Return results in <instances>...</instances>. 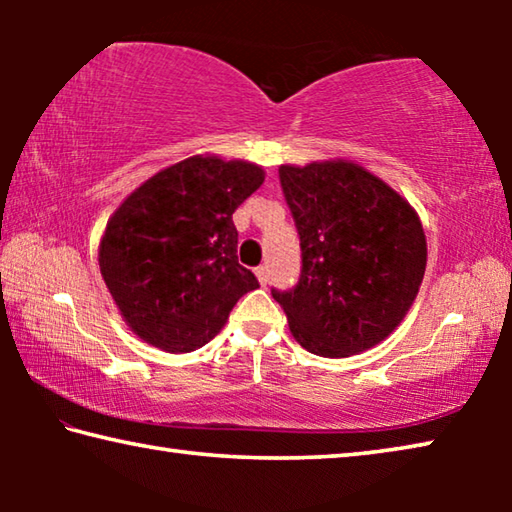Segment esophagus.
<instances>
[{"instance_id": "obj_1", "label": "esophagus", "mask_w": 512, "mask_h": 512, "mask_svg": "<svg viewBox=\"0 0 512 512\" xmlns=\"http://www.w3.org/2000/svg\"><path fill=\"white\" fill-rule=\"evenodd\" d=\"M255 275H257L259 284H262V287H264V284L268 282V271H266V266H257V268H255Z\"/></svg>"}]
</instances>
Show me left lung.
<instances>
[{
    "label": "left lung",
    "mask_w": 512,
    "mask_h": 512,
    "mask_svg": "<svg viewBox=\"0 0 512 512\" xmlns=\"http://www.w3.org/2000/svg\"><path fill=\"white\" fill-rule=\"evenodd\" d=\"M280 183L296 221L302 275L275 291L302 348L341 359L395 332L418 296L427 237L411 203L350 160L282 164Z\"/></svg>",
    "instance_id": "left-lung-1"
}]
</instances>
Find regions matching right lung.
<instances>
[{
    "label": "right lung",
    "instance_id": "right-lung-1",
    "mask_svg": "<svg viewBox=\"0 0 512 512\" xmlns=\"http://www.w3.org/2000/svg\"><path fill=\"white\" fill-rule=\"evenodd\" d=\"M246 160L192 155L128 194L99 241V268L124 323L171 354L201 348L259 287L239 264L232 214L264 183Z\"/></svg>",
    "mask_w": 512,
    "mask_h": 512
}]
</instances>
